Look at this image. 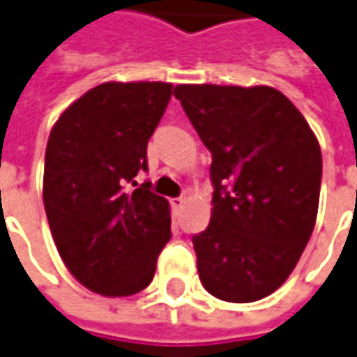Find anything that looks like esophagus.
<instances>
[{
    "label": "esophagus",
    "mask_w": 357,
    "mask_h": 357,
    "mask_svg": "<svg viewBox=\"0 0 357 357\" xmlns=\"http://www.w3.org/2000/svg\"><path fill=\"white\" fill-rule=\"evenodd\" d=\"M170 203H172V206H174V208H181V206L187 203V199H185V197H178V199H172Z\"/></svg>",
    "instance_id": "1"
}]
</instances>
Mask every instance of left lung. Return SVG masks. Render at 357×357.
<instances>
[{"label":"left lung","instance_id":"8db88e82","mask_svg":"<svg viewBox=\"0 0 357 357\" xmlns=\"http://www.w3.org/2000/svg\"><path fill=\"white\" fill-rule=\"evenodd\" d=\"M174 96L213 154L211 224L193 238L201 284L218 300H263L286 282L315 228L317 137L266 84H178Z\"/></svg>","mask_w":357,"mask_h":357}]
</instances>
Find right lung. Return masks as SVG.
Listing matches in <instances>:
<instances>
[{"label":"right lung","instance_id":"1","mask_svg":"<svg viewBox=\"0 0 357 357\" xmlns=\"http://www.w3.org/2000/svg\"><path fill=\"white\" fill-rule=\"evenodd\" d=\"M170 96L172 83H102L50 131L42 185L50 230L67 271L106 298L146 288L172 236L170 203L151 183L126 189L146 170V144Z\"/></svg>","mask_w":357,"mask_h":357}]
</instances>
